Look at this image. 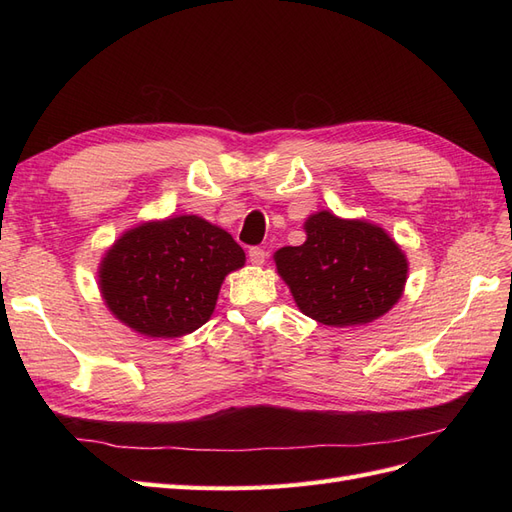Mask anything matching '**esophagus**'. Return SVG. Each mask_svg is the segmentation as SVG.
<instances>
[{
	"label": "esophagus",
	"instance_id": "esophagus-1",
	"mask_svg": "<svg viewBox=\"0 0 512 512\" xmlns=\"http://www.w3.org/2000/svg\"><path fill=\"white\" fill-rule=\"evenodd\" d=\"M247 256H250V262L256 267L265 265V258H267V252L260 250V247H250V252H247Z\"/></svg>",
	"mask_w": 512,
	"mask_h": 512
}]
</instances>
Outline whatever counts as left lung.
I'll return each mask as SVG.
<instances>
[{
  "instance_id": "obj_1",
  "label": "left lung",
  "mask_w": 512,
  "mask_h": 512,
  "mask_svg": "<svg viewBox=\"0 0 512 512\" xmlns=\"http://www.w3.org/2000/svg\"><path fill=\"white\" fill-rule=\"evenodd\" d=\"M307 239L275 252V267L294 303L327 327H356L384 316L401 299L408 260L376 224L318 211L305 222Z\"/></svg>"
}]
</instances>
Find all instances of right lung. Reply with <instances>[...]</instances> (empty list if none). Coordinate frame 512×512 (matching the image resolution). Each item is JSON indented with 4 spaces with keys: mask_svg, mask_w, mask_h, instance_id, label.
I'll return each instance as SVG.
<instances>
[{
    "mask_svg": "<svg viewBox=\"0 0 512 512\" xmlns=\"http://www.w3.org/2000/svg\"><path fill=\"white\" fill-rule=\"evenodd\" d=\"M243 265L245 252L224 228L177 215L123 232L100 262V292L132 331L173 339L203 327L224 277Z\"/></svg>",
    "mask_w": 512,
    "mask_h": 512,
    "instance_id": "1",
    "label": "right lung"
}]
</instances>
